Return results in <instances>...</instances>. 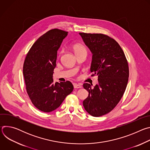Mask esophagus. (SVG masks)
<instances>
[{
  "mask_svg": "<svg viewBox=\"0 0 150 150\" xmlns=\"http://www.w3.org/2000/svg\"><path fill=\"white\" fill-rule=\"evenodd\" d=\"M74 88H82V85L77 84V83H74Z\"/></svg>",
  "mask_w": 150,
  "mask_h": 150,
  "instance_id": "34e87169",
  "label": "esophagus"
}]
</instances>
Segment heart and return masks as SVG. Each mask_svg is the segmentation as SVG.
<instances>
[{
    "label": "heart",
    "mask_w": 150,
    "mask_h": 150,
    "mask_svg": "<svg viewBox=\"0 0 150 150\" xmlns=\"http://www.w3.org/2000/svg\"><path fill=\"white\" fill-rule=\"evenodd\" d=\"M73 49H74V51L75 54L79 53L82 52H87L85 47L83 46L79 45V44H76V45H74ZM62 52H63V50H61L60 53H62Z\"/></svg>",
    "instance_id": "b5f03b06"
}]
</instances>
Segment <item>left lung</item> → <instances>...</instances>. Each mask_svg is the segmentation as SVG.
Wrapping results in <instances>:
<instances>
[{
    "label": "left lung",
    "instance_id": "obj_1",
    "mask_svg": "<svg viewBox=\"0 0 150 150\" xmlns=\"http://www.w3.org/2000/svg\"><path fill=\"white\" fill-rule=\"evenodd\" d=\"M83 42L93 53L90 71L98 76V83L91 88L83 84L88 92L83 105L90 115L99 117L111 112L122 98L128 82L129 67L118 42L103 34L79 33Z\"/></svg>",
    "mask_w": 150,
    "mask_h": 150
}]
</instances>
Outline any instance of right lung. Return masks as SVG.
<instances>
[{
    "label": "right lung",
    "mask_w": 150,
    "mask_h": 150,
    "mask_svg": "<svg viewBox=\"0 0 150 150\" xmlns=\"http://www.w3.org/2000/svg\"><path fill=\"white\" fill-rule=\"evenodd\" d=\"M68 32L54 28L39 37L28 51L24 60L23 74L27 94L37 109L50 112L60 105L74 90L67 81L54 82L57 52Z\"/></svg>",
    "instance_id": "obj_1"
}]
</instances>
